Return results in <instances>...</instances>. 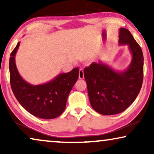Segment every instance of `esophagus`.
<instances>
[{"instance_id":"1","label":"esophagus","mask_w":154,"mask_h":154,"mask_svg":"<svg viewBox=\"0 0 154 154\" xmlns=\"http://www.w3.org/2000/svg\"><path fill=\"white\" fill-rule=\"evenodd\" d=\"M79 79H84V73H83V69H80L79 70Z\"/></svg>"}]
</instances>
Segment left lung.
<instances>
[{
  "instance_id": "8db88e82",
  "label": "left lung",
  "mask_w": 154,
  "mask_h": 154,
  "mask_svg": "<svg viewBox=\"0 0 154 154\" xmlns=\"http://www.w3.org/2000/svg\"><path fill=\"white\" fill-rule=\"evenodd\" d=\"M120 45H128L132 54L124 71H115L102 62H92L84 69L88 97L94 110L102 115L123 112L140 93L144 77V57L140 46L128 29L121 28Z\"/></svg>"
}]
</instances>
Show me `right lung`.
I'll return each instance as SVG.
<instances>
[{"label": "right lung", "instance_id": "obj_1", "mask_svg": "<svg viewBox=\"0 0 154 154\" xmlns=\"http://www.w3.org/2000/svg\"><path fill=\"white\" fill-rule=\"evenodd\" d=\"M20 42L10 54V82L12 92L20 104L35 116L43 119L58 117L64 111L70 91L79 79V69L61 73L51 81L38 85L23 80L15 64V57Z\"/></svg>", "mask_w": 154, "mask_h": 154}]
</instances>
